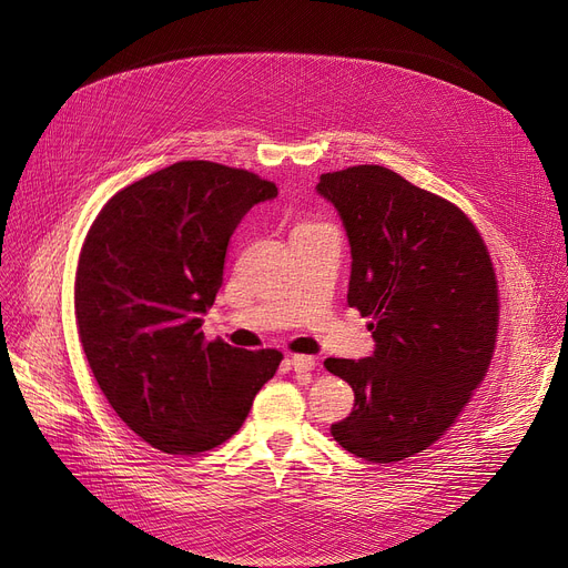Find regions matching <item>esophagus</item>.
<instances>
[{"label":"esophagus","instance_id":"esophagus-1","mask_svg":"<svg viewBox=\"0 0 568 568\" xmlns=\"http://www.w3.org/2000/svg\"><path fill=\"white\" fill-rule=\"evenodd\" d=\"M290 364H292L294 373H300V375H306V373H311L315 368V359H313V356H308V354H294V356H290Z\"/></svg>","mask_w":568,"mask_h":568}]
</instances>
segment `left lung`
Instances as JSON below:
<instances>
[{
	"mask_svg": "<svg viewBox=\"0 0 568 568\" xmlns=\"http://www.w3.org/2000/svg\"><path fill=\"white\" fill-rule=\"evenodd\" d=\"M345 225L347 304L371 317L375 352L326 359L354 392L332 426L371 463L422 454L449 428L488 373L499 324L497 278L479 230L460 209L382 165L320 176Z\"/></svg>",
	"mask_w": 568,
	"mask_h": 568,
	"instance_id": "8db88e82",
	"label": "left lung"
}]
</instances>
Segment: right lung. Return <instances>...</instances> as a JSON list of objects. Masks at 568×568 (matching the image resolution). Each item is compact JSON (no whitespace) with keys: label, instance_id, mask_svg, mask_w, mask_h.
<instances>
[{"label":"right lung","instance_id":"right-lung-1","mask_svg":"<svg viewBox=\"0 0 568 568\" xmlns=\"http://www.w3.org/2000/svg\"><path fill=\"white\" fill-rule=\"evenodd\" d=\"M278 195L248 170L179 161L112 195L87 232L75 322L103 396L138 437L172 456L230 439L274 377L278 349L204 341L230 236Z\"/></svg>","mask_w":568,"mask_h":568}]
</instances>
